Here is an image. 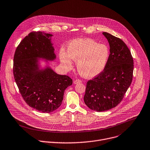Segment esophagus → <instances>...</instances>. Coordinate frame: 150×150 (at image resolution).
<instances>
[{"mask_svg":"<svg viewBox=\"0 0 150 150\" xmlns=\"http://www.w3.org/2000/svg\"><path fill=\"white\" fill-rule=\"evenodd\" d=\"M82 83V81H81V79H75L74 81V83L75 84H78V83Z\"/></svg>","mask_w":150,"mask_h":150,"instance_id":"esophagus-1","label":"esophagus"}]
</instances>
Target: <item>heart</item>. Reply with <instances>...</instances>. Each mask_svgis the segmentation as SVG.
I'll list each match as a JSON object with an SVG mask.
<instances>
[{
    "label": "heart",
    "mask_w": 150,
    "mask_h": 150,
    "mask_svg": "<svg viewBox=\"0 0 150 150\" xmlns=\"http://www.w3.org/2000/svg\"><path fill=\"white\" fill-rule=\"evenodd\" d=\"M109 57L108 47L91 39L72 40L67 45V52L63 49L59 52L60 61L66 69L72 67V60L77 62L79 74L86 78L100 74L106 66Z\"/></svg>",
    "instance_id": "b5f03b06"
}]
</instances>
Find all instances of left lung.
Segmentation results:
<instances>
[{"mask_svg": "<svg viewBox=\"0 0 150 150\" xmlns=\"http://www.w3.org/2000/svg\"><path fill=\"white\" fill-rule=\"evenodd\" d=\"M110 47V54L104 70L87 81L84 100L91 110L103 112L117 106L131 84L133 59L122 40L103 32Z\"/></svg>", "mask_w": 150, "mask_h": 150, "instance_id": "left-lung-1", "label": "left lung"}]
</instances>
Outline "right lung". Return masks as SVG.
<instances>
[{
	"mask_svg": "<svg viewBox=\"0 0 150 150\" xmlns=\"http://www.w3.org/2000/svg\"><path fill=\"white\" fill-rule=\"evenodd\" d=\"M52 35L32 32L17 47L13 57V74L21 96L29 106L44 113L56 110L62 103L66 88L72 79L59 75L50 67L39 70L38 59L56 58L51 41Z\"/></svg>",
	"mask_w": 150,
	"mask_h": 150,
	"instance_id": "right-lung-1",
	"label": "right lung"
}]
</instances>
